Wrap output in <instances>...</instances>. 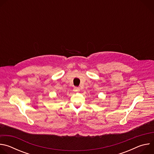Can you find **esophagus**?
Instances as JSON below:
<instances>
[{
    "label": "esophagus",
    "instance_id": "34e87169",
    "mask_svg": "<svg viewBox=\"0 0 154 154\" xmlns=\"http://www.w3.org/2000/svg\"><path fill=\"white\" fill-rule=\"evenodd\" d=\"M74 91L78 92V91H80V88H79V87L75 86V87L74 88Z\"/></svg>",
    "mask_w": 154,
    "mask_h": 154
}]
</instances>
